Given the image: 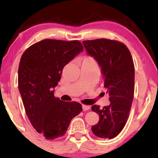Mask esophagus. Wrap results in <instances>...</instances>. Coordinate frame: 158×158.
I'll use <instances>...</instances> for the list:
<instances>
[{"label":"esophagus","instance_id":"34e87169","mask_svg":"<svg viewBox=\"0 0 158 158\" xmlns=\"http://www.w3.org/2000/svg\"><path fill=\"white\" fill-rule=\"evenodd\" d=\"M82 108H83V111H88V110H89L90 109V106H87V105H83L82 106Z\"/></svg>","mask_w":158,"mask_h":158}]
</instances>
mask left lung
I'll return each mask as SVG.
<instances>
[{"mask_svg": "<svg viewBox=\"0 0 158 158\" xmlns=\"http://www.w3.org/2000/svg\"><path fill=\"white\" fill-rule=\"evenodd\" d=\"M86 52L98 62L110 104L94 105L99 121L91 127L98 137L112 139L121 132L130 112L135 92V66L129 49L117 41L98 39L83 42Z\"/></svg>", "mask_w": 158, "mask_h": 158, "instance_id": "left-lung-1", "label": "left lung"}]
</instances>
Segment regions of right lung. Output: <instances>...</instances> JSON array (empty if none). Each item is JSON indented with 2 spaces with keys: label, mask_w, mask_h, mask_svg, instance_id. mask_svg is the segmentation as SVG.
I'll return each mask as SVG.
<instances>
[{
  "label": "right lung",
  "mask_w": 158,
  "mask_h": 158,
  "mask_svg": "<svg viewBox=\"0 0 158 158\" xmlns=\"http://www.w3.org/2000/svg\"><path fill=\"white\" fill-rule=\"evenodd\" d=\"M83 51L79 41L44 40L21 56L18 84L26 114L47 139L63 136L71 120L83 110L81 103L61 101L54 95L64 67Z\"/></svg>",
  "instance_id": "right-lung-1"
}]
</instances>
